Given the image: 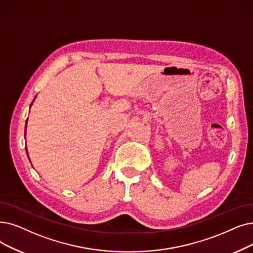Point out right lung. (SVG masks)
<instances>
[{"label": "right lung", "instance_id": "1", "mask_svg": "<svg viewBox=\"0 0 253 253\" xmlns=\"http://www.w3.org/2000/svg\"><path fill=\"white\" fill-rule=\"evenodd\" d=\"M31 106H32V105H31ZM26 128H27V125H26ZM25 135H26V134H25Z\"/></svg>", "mask_w": 253, "mask_h": 253}]
</instances>
